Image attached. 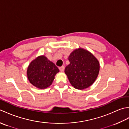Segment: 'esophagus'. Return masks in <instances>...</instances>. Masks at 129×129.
<instances>
[{
  "label": "esophagus",
  "mask_w": 129,
  "mask_h": 129,
  "mask_svg": "<svg viewBox=\"0 0 129 129\" xmlns=\"http://www.w3.org/2000/svg\"><path fill=\"white\" fill-rule=\"evenodd\" d=\"M64 66H62V67H59V70H60V72H63V71L64 70Z\"/></svg>",
  "instance_id": "obj_1"
}]
</instances>
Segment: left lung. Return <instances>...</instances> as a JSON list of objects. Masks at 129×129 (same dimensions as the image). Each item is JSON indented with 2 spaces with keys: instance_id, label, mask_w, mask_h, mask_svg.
I'll use <instances>...</instances> for the list:
<instances>
[{
  "instance_id": "1",
  "label": "left lung",
  "mask_w": 129,
  "mask_h": 129,
  "mask_svg": "<svg viewBox=\"0 0 129 129\" xmlns=\"http://www.w3.org/2000/svg\"><path fill=\"white\" fill-rule=\"evenodd\" d=\"M69 65L65 69L70 83L75 88L84 89L91 86L99 72V62L89 51L79 48L70 54Z\"/></svg>"
}]
</instances>
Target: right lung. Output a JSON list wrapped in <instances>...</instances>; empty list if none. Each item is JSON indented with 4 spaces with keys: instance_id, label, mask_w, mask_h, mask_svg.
Returning a JSON list of instances; mask_svg holds the SVG:
<instances>
[{
    "instance_id": "right-lung-1",
    "label": "right lung",
    "mask_w": 129,
    "mask_h": 129,
    "mask_svg": "<svg viewBox=\"0 0 129 129\" xmlns=\"http://www.w3.org/2000/svg\"><path fill=\"white\" fill-rule=\"evenodd\" d=\"M59 70L53 62L44 56L33 60L28 68L27 75L30 83L39 89H44L53 83Z\"/></svg>"
}]
</instances>
